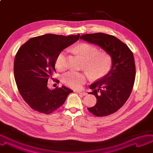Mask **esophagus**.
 Wrapping results in <instances>:
<instances>
[{
    "label": "esophagus",
    "instance_id": "34e87169",
    "mask_svg": "<svg viewBox=\"0 0 153 153\" xmlns=\"http://www.w3.org/2000/svg\"><path fill=\"white\" fill-rule=\"evenodd\" d=\"M77 92L78 94H80L81 95H82V96H86L87 95V93L85 92H83V91H78Z\"/></svg>",
    "mask_w": 153,
    "mask_h": 153
}]
</instances>
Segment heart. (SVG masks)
<instances>
[{
  "mask_svg": "<svg viewBox=\"0 0 153 153\" xmlns=\"http://www.w3.org/2000/svg\"><path fill=\"white\" fill-rule=\"evenodd\" d=\"M76 53L83 60L82 65L93 80H99L106 76L112 67V57L106 52H99L96 47L88 44H81L73 48ZM55 66L59 71L67 68V59L64 51L57 54ZM87 74L85 72L70 71L62 76V82L73 88H80L87 81Z\"/></svg>",
  "mask_w": 153,
  "mask_h": 153,
  "instance_id": "obj_1",
  "label": "heart"
}]
</instances>
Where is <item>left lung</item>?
<instances>
[{"label": "left lung", "mask_w": 153, "mask_h": 153, "mask_svg": "<svg viewBox=\"0 0 153 153\" xmlns=\"http://www.w3.org/2000/svg\"><path fill=\"white\" fill-rule=\"evenodd\" d=\"M80 39L97 45L112 57V68L108 74L90 85L97 99L94 106L87 108L96 117H106L122 108L133 89L135 65L132 52L114 36L96 33L85 34Z\"/></svg>", "instance_id": "8db88e82"}]
</instances>
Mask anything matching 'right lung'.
<instances>
[{"instance_id": "right-lung-1", "label": "right lung", "mask_w": 153, "mask_h": 153, "mask_svg": "<svg viewBox=\"0 0 153 153\" xmlns=\"http://www.w3.org/2000/svg\"><path fill=\"white\" fill-rule=\"evenodd\" d=\"M79 37V34H46L31 38L20 47L14 59V78L21 96L34 111L46 114L53 113L73 92L65 86L51 90L47 82L49 78L59 82L52 78L56 57Z\"/></svg>"}]
</instances>
